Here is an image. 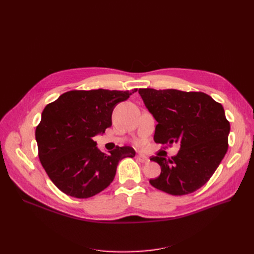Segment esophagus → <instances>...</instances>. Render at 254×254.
<instances>
[{
  "instance_id": "obj_1",
  "label": "esophagus",
  "mask_w": 254,
  "mask_h": 254,
  "mask_svg": "<svg viewBox=\"0 0 254 254\" xmlns=\"http://www.w3.org/2000/svg\"><path fill=\"white\" fill-rule=\"evenodd\" d=\"M137 159L142 164H146L149 162V158H147L146 156H143V155H137Z\"/></svg>"
}]
</instances>
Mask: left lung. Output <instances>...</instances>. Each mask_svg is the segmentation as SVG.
I'll use <instances>...</instances> for the list:
<instances>
[{
	"instance_id": "left-lung-1",
	"label": "left lung",
	"mask_w": 254,
	"mask_h": 254,
	"mask_svg": "<svg viewBox=\"0 0 254 254\" xmlns=\"http://www.w3.org/2000/svg\"><path fill=\"white\" fill-rule=\"evenodd\" d=\"M139 93L157 122L154 141L180 145L171 159L150 158L162 168L161 175L150 179V184L173 195L201 189L228 151L230 123L222 105L201 91L140 88Z\"/></svg>"
}]
</instances>
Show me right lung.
<instances>
[{"instance_id":"add662e5","label":"right lung","mask_w":254,"mask_h":254,"mask_svg":"<svg viewBox=\"0 0 254 254\" xmlns=\"http://www.w3.org/2000/svg\"><path fill=\"white\" fill-rule=\"evenodd\" d=\"M129 90H70L48 104L36 127L38 155L50 180L64 193L87 198L113 181L118 163L136 152L124 146L104 153L93 137L112 126L114 107Z\"/></svg>"}]
</instances>
